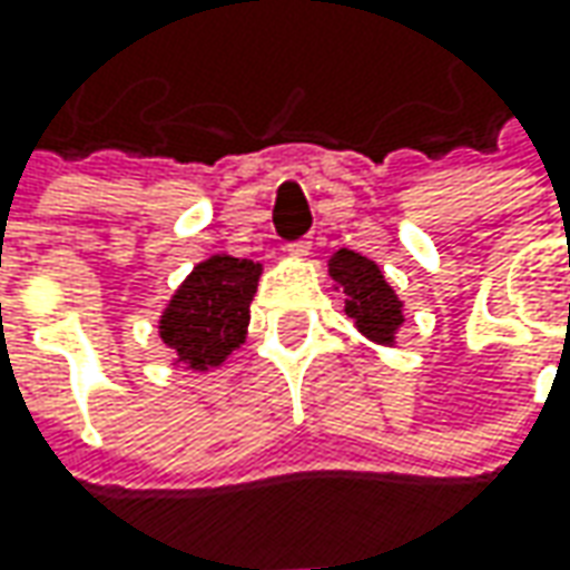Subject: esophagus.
Here are the masks:
<instances>
[{
  "label": "esophagus",
  "instance_id": "obj_1",
  "mask_svg": "<svg viewBox=\"0 0 570 570\" xmlns=\"http://www.w3.org/2000/svg\"><path fill=\"white\" fill-rule=\"evenodd\" d=\"M308 248H312V243H308V239H299V243H289L286 252H289V258H305V255H308Z\"/></svg>",
  "mask_w": 570,
  "mask_h": 570
}]
</instances>
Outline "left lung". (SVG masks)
<instances>
[{
    "mask_svg": "<svg viewBox=\"0 0 570 570\" xmlns=\"http://www.w3.org/2000/svg\"><path fill=\"white\" fill-rule=\"evenodd\" d=\"M327 277L334 289L344 293V315L365 341L379 346H397L403 327V303L394 286L384 281V271L360 252L337 248L327 258Z\"/></svg>",
    "mask_w": 570,
    "mask_h": 570,
    "instance_id": "left-lung-1",
    "label": "left lung"
}]
</instances>
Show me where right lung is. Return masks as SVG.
Returning a JSON list of instances; mask_svg holds the SVG:
<instances>
[{
	"label": "right lung",
	"mask_w": 570,
	"mask_h": 570,
	"mask_svg": "<svg viewBox=\"0 0 570 570\" xmlns=\"http://www.w3.org/2000/svg\"><path fill=\"white\" fill-rule=\"evenodd\" d=\"M265 267L252 258L207 255L191 267L160 312V341L169 350V363L188 372H210L226 356L246 344L248 305Z\"/></svg>",
	"instance_id": "add662e5"
}]
</instances>
